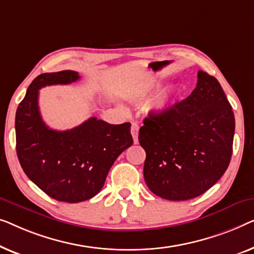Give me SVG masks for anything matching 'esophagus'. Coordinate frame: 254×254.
<instances>
[{"mask_svg": "<svg viewBox=\"0 0 254 254\" xmlns=\"http://www.w3.org/2000/svg\"><path fill=\"white\" fill-rule=\"evenodd\" d=\"M138 132H139L138 124L133 122L131 124V134H132V138H133L134 144H137L138 142Z\"/></svg>", "mask_w": 254, "mask_h": 254, "instance_id": "esophagus-1", "label": "esophagus"}]
</instances>
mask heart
<instances>
[{"label":"heart","mask_w":254,"mask_h":254,"mask_svg":"<svg viewBox=\"0 0 254 254\" xmlns=\"http://www.w3.org/2000/svg\"><path fill=\"white\" fill-rule=\"evenodd\" d=\"M163 83L160 80L149 81V83L142 84L140 87L135 91L131 96L132 102L137 103V105H147V103L152 102L153 100L156 98V95L159 94L160 91L162 90ZM174 94H167L160 98L158 101L155 102L154 108L158 112H166L169 108L171 102H173Z\"/></svg>","instance_id":"obj_1"}]
</instances>
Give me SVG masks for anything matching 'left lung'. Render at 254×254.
I'll list each match as a JSON object with an SVG mask.
<instances>
[{
  "instance_id": "1",
  "label": "left lung",
  "mask_w": 254,
  "mask_h": 254,
  "mask_svg": "<svg viewBox=\"0 0 254 254\" xmlns=\"http://www.w3.org/2000/svg\"><path fill=\"white\" fill-rule=\"evenodd\" d=\"M234 133L235 116L222 87L199 70L191 94L166 112L148 114L139 130L148 189L175 201L202 194L226 173Z\"/></svg>"
}]
</instances>
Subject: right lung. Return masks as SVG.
I'll list each match as a JSON object with an SVG mask.
<instances>
[{"mask_svg": "<svg viewBox=\"0 0 254 254\" xmlns=\"http://www.w3.org/2000/svg\"><path fill=\"white\" fill-rule=\"evenodd\" d=\"M79 79L76 71L42 73L32 81L16 113V149L26 176L53 199L80 202L94 197L119 155L133 144L130 123L109 124L91 117L66 131L41 119L39 90Z\"/></svg>", "mask_w": 254, "mask_h": 254, "instance_id": "1", "label": "right lung"}]
</instances>
